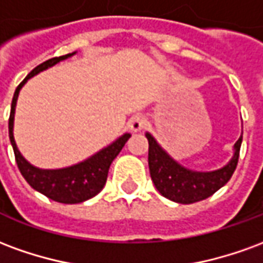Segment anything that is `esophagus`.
<instances>
[{
    "instance_id": "1",
    "label": "esophagus",
    "mask_w": 263,
    "mask_h": 263,
    "mask_svg": "<svg viewBox=\"0 0 263 263\" xmlns=\"http://www.w3.org/2000/svg\"><path fill=\"white\" fill-rule=\"evenodd\" d=\"M145 125H146V120L143 118L142 115H135L128 122V126H129L131 132H141L145 128Z\"/></svg>"
}]
</instances>
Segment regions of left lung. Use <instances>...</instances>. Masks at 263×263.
I'll return each instance as SVG.
<instances>
[{"instance_id":"1","label":"left lung","mask_w":263,"mask_h":263,"mask_svg":"<svg viewBox=\"0 0 263 263\" xmlns=\"http://www.w3.org/2000/svg\"><path fill=\"white\" fill-rule=\"evenodd\" d=\"M145 137L149 142L148 163L155 187L163 197L180 204L196 203L220 190L231 179L237 167L242 143L241 135L234 145V154L227 165L215 171L198 172L187 169L173 159L152 134L146 132Z\"/></svg>"}]
</instances>
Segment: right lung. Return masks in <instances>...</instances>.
I'll list each match as a JSON object with an SVG mask.
<instances>
[{"instance_id": "obj_1", "label": "right lung", "mask_w": 263, "mask_h": 263, "mask_svg": "<svg viewBox=\"0 0 263 263\" xmlns=\"http://www.w3.org/2000/svg\"><path fill=\"white\" fill-rule=\"evenodd\" d=\"M76 53L77 52L46 60L42 65L36 66L29 74L26 76L14 92L8 122L9 141H11V145L14 149L15 159H16V165H18L21 175L25 177V180L29 183V186L35 189L36 192L45 194L46 197L52 198L58 203L65 204L83 203L88 198L97 196L105 186L107 176H108V169L112 163V160L117 158V155L120 154L121 149L124 148L126 141L131 138V134L126 132L124 135H121L120 138H117L114 142L107 145L105 148L100 149L97 154L91 155L90 158L81 160L76 165L66 166V167H60V169H41V167H36V166L29 163L22 156L14 138L15 108H16V101H18L21 88L25 86V83L31 77L39 74L41 71L49 69L52 66L58 65L59 62L69 59L71 56H74Z\"/></svg>"}]
</instances>
